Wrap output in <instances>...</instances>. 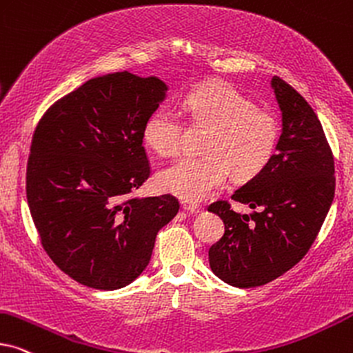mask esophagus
Listing matches in <instances>:
<instances>
[{
  "label": "esophagus",
  "instance_id": "esophagus-1",
  "mask_svg": "<svg viewBox=\"0 0 353 353\" xmlns=\"http://www.w3.org/2000/svg\"><path fill=\"white\" fill-rule=\"evenodd\" d=\"M181 209L185 210L186 214H191V216H196V214H199L201 209L199 205H196V204H193V203H188V201H183L181 203Z\"/></svg>",
  "mask_w": 353,
  "mask_h": 353
}]
</instances>
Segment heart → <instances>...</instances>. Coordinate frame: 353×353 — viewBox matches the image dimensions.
<instances>
[{
	"label": "heart",
	"instance_id": "heart-1",
	"mask_svg": "<svg viewBox=\"0 0 353 353\" xmlns=\"http://www.w3.org/2000/svg\"><path fill=\"white\" fill-rule=\"evenodd\" d=\"M183 112L193 125L209 126L203 157H183L163 168L157 185L185 201H203L223 185L228 173L250 180L263 172L277 149L281 126L276 115L254 103L227 82H209L191 90ZM181 120L159 108L144 123L143 139L157 155H173L180 145Z\"/></svg>",
	"mask_w": 353,
	"mask_h": 353
}]
</instances>
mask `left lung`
Here are the masks:
<instances>
[{"label": "left lung", "mask_w": 353, "mask_h": 353, "mask_svg": "<svg viewBox=\"0 0 353 353\" xmlns=\"http://www.w3.org/2000/svg\"><path fill=\"white\" fill-rule=\"evenodd\" d=\"M271 89L282 121L276 154L232 194L253 210L235 212L225 201L209 205L225 225L209 250L210 269L240 288L281 277L308 253L336 190L332 152L316 113L281 77H272Z\"/></svg>", "instance_id": "8db88e82"}]
</instances>
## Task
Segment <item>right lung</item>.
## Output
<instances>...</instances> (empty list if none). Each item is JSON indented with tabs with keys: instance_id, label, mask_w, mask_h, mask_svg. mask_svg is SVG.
Segmentation results:
<instances>
[{
	"instance_id": "1",
	"label": "right lung",
	"mask_w": 353,
	"mask_h": 353,
	"mask_svg": "<svg viewBox=\"0 0 353 353\" xmlns=\"http://www.w3.org/2000/svg\"><path fill=\"white\" fill-rule=\"evenodd\" d=\"M167 94L155 76L92 77L37 126L27 203L47 254L82 285L117 290L136 281L180 209L170 194L130 198L150 173L144 123Z\"/></svg>"
}]
</instances>
